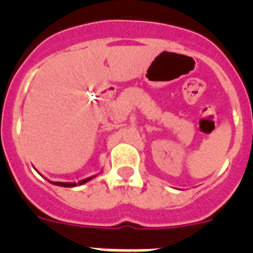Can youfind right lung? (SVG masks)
Segmentation results:
<instances>
[{
    "label": "right lung",
    "instance_id": "right-lung-1",
    "mask_svg": "<svg viewBox=\"0 0 253 253\" xmlns=\"http://www.w3.org/2000/svg\"><path fill=\"white\" fill-rule=\"evenodd\" d=\"M95 176L98 175H94V176H90V177H86L84 178V180H81L79 182H60V181H50V180H46L48 181L50 183H52V185H56V186H61V187H76V186H81V185H84L85 182H88V181L93 180Z\"/></svg>",
    "mask_w": 253,
    "mask_h": 253
}]
</instances>
